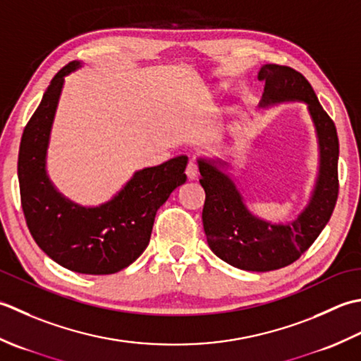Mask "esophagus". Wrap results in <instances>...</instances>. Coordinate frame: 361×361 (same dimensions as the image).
<instances>
[{"label": "esophagus", "mask_w": 361, "mask_h": 361, "mask_svg": "<svg viewBox=\"0 0 361 361\" xmlns=\"http://www.w3.org/2000/svg\"><path fill=\"white\" fill-rule=\"evenodd\" d=\"M185 173H187V178H188L190 180H195V179H197V176H200V170H197L196 161H193V160H190V161H188Z\"/></svg>", "instance_id": "obj_1"}]
</instances>
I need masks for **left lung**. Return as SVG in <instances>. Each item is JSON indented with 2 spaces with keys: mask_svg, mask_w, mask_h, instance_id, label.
Segmentation results:
<instances>
[{
  "mask_svg": "<svg viewBox=\"0 0 361 361\" xmlns=\"http://www.w3.org/2000/svg\"><path fill=\"white\" fill-rule=\"evenodd\" d=\"M257 78L264 82L262 109L294 101L307 104L319 149L318 178L307 207L293 221L269 223L247 209L241 191L226 173L227 161L197 159V166L205 191L202 223L213 254L235 268L264 273L296 262L329 223L338 197L340 143L334 121L299 71L267 63Z\"/></svg>",
  "mask_w": 361,
  "mask_h": 361,
  "instance_id": "1",
  "label": "left lung"
}]
</instances>
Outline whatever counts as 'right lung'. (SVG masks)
<instances>
[{
    "instance_id": "obj_1",
    "label": "right lung",
    "mask_w": 361,
    "mask_h": 361,
    "mask_svg": "<svg viewBox=\"0 0 361 361\" xmlns=\"http://www.w3.org/2000/svg\"><path fill=\"white\" fill-rule=\"evenodd\" d=\"M80 67L73 61L57 73L26 124L18 152L21 207L29 232L49 259L80 274H114L143 254L160 205L187 180L188 157L135 171L98 207L65 197L48 178L47 152L65 76Z\"/></svg>"
}]
</instances>
